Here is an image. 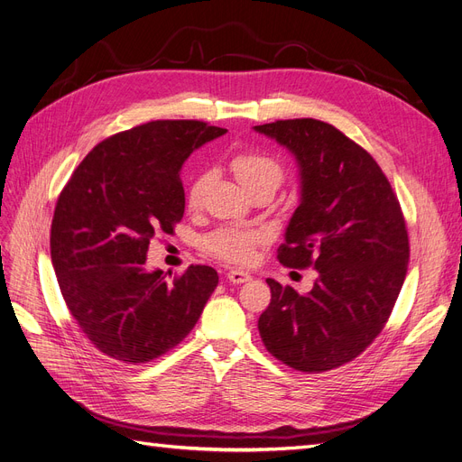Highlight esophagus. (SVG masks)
Segmentation results:
<instances>
[{
	"mask_svg": "<svg viewBox=\"0 0 462 462\" xmlns=\"http://www.w3.org/2000/svg\"><path fill=\"white\" fill-rule=\"evenodd\" d=\"M226 278L232 282V283H245L249 282L253 276L249 274V272H244V270H230Z\"/></svg>",
	"mask_w": 462,
	"mask_h": 462,
	"instance_id": "1",
	"label": "esophagus"
}]
</instances>
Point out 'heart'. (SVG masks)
Returning <instances> with one entry per match:
<instances>
[{"label": "heart", "instance_id": "heart-1", "mask_svg": "<svg viewBox=\"0 0 462 462\" xmlns=\"http://www.w3.org/2000/svg\"><path fill=\"white\" fill-rule=\"evenodd\" d=\"M230 169L247 192L254 190V188H270L274 192L283 180V169L280 162L263 150H240L232 153ZM208 180V171L199 169L198 173L192 175L190 182H188L186 201L192 209H196L201 203ZM264 236L266 232L257 226L228 225L203 236L201 247L218 261H225L228 264H247L253 261L254 247L264 240Z\"/></svg>", "mask_w": 462, "mask_h": 462}]
</instances>
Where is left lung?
Returning a JSON list of instances; mask_svg holds the SVG:
<instances>
[{"label": "left lung", "instance_id": "8db88e82", "mask_svg": "<svg viewBox=\"0 0 462 462\" xmlns=\"http://www.w3.org/2000/svg\"><path fill=\"white\" fill-rule=\"evenodd\" d=\"M293 153L300 203L278 261L314 268L309 293L276 280L259 318L266 350L302 373H323L360 356L394 309L409 263L400 201L379 163L337 127L312 117L254 125Z\"/></svg>", "mask_w": 462, "mask_h": 462}]
</instances>
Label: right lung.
<instances>
[{
  "label": "right lung",
  "instance_id": "obj_1",
  "mask_svg": "<svg viewBox=\"0 0 462 462\" xmlns=\"http://www.w3.org/2000/svg\"><path fill=\"white\" fill-rule=\"evenodd\" d=\"M225 133L196 119L136 125L98 143L62 188L51 225L60 293L91 345L117 362L175 348L215 291V268L192 264L169 280L146 268V253L184 215L182 163Z\"/></svg>",
  "mask_w": 462,
  "mask_h": 462
}]
</instances>
